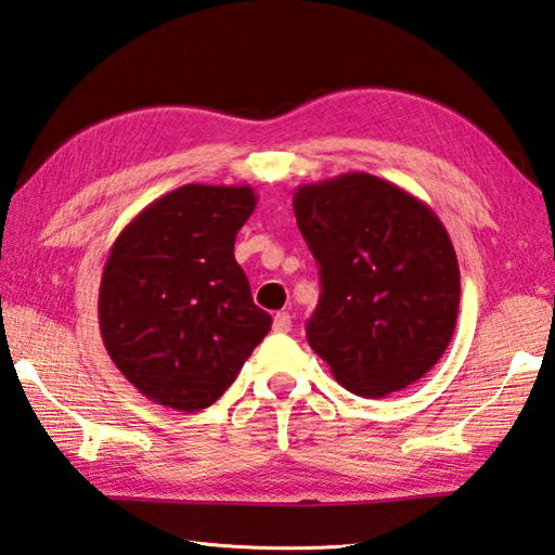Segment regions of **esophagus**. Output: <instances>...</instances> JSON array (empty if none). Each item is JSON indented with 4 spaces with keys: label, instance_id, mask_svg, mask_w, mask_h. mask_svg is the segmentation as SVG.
<instances>
[{
    "label": "esophagus",
    "instance_id": "esophagus-1",
    "mask_svg": "<svg viewBox=\"0 0 555 555\" xmlns=\"http://www.w3.org/2000/svg\"><path fill=\"white\" fill-rule=\"evenodd\" d=\"M291 327H294V320H291L288 312H276L274 332H291Z\"/></svg>",
    "mask_w": 555,
    "mask_h": 555
}]
</instances>
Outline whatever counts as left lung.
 I'll use <instances>...</instances> for the list:
<instances>
[{"instance_id": "left-lung-1", "label": "left lung", "mask_w": 555, "mask_h": 555, "mask_svg": "<svg viewBox=\"0 0 555 555\" xmlns=\"http://www.w3.org/2000/svg\"><path fill=\"white\" fill-rule=\"evenodd\" d=\"M294 214L320 264L308 345L361 398L420 380L456 330L461 274L447 228L410 191L366 172L304 184Z\"/></svg>"}]
</instances>
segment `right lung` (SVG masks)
<instances>
[{
    "instance_id": "obj_1",
    "label": "right lung",
    "mask_w": 555,
    "mask_h": 555,
    "mask_svg": "<svg viewBox=\"0 0 555 555\" xmlns=\"http://www.w3.org/2000/svg\"><path fill=\"white\" fill-rule=\"evenodd\" d=\"M251 186L184 184L120 230L99 286L108 357L147 400L198 412L223 396L267 332L235 261Z\"/></svg>"
}]
</instances>
